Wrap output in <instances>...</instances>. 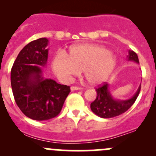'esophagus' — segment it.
I'll list each match as a JSON object with an SVG mask.
<instances>
[{
  "instance_id": "34e87169",
  "label": "esophagus",
  "mask_w": 156,
  "mask_h": 156,
  "mask_svg": "<svg viewBox=\"0 0 156 156\" xmlns=\"http://www.w3.org/2000/svg\"><path fill=\"white\" fill-rule=\"evenodd\" d=\"M82 88L80 87H76V86H72L71 87V90H81Z\"/></svg>"
}]
</instances>
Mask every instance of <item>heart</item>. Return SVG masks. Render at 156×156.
Masks as SVG:
<instances>
[{
	"label": "heart",
	"instance_id": "obj_1",
	"mask_svg": "<svg viewBox=\"0 0 156 156\" xmlns=\"http://www.w3.org/2000/svg\"><path fill=\"white\" fill-rule=\"evenodd\" d=\"M117 59L107 48L97 44H76L69 49V55L58 51L52 59V68L60 81L69 82L82 70L90 84L103 83L112 73Z\"/></svg>",
	"mask_w": 156,
	"mask_h": 156
}]
</instances>
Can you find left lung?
<instances>
[{
	"instance_id": "8db88e82",
	"label": "left lung",
	"mask_w": 156,
	"mask_h": 156,
	"mask_svg": "<svg viewBox=\"0 0 156 156\" xmlns=\"http://www.w3.org/2000/svg\"><path fill=\"white\" fill-rule=\"evenodd\" d=\"M128 60L139 63L138 56L135 52L129 50L127 56ZM141 85H140L136 94L130 99L127 100H117L112 97L108 90V84L104 82L103 85L96 88L97 97L93 103H90V108L94 114L103 119H109L123 114L128 110L134 103L140 91Z\"/></svg>"
}]
</instances>
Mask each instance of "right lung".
I'll return each mask as SVG.
<instances>
[{"mask_svg": "<svg viewBox=\"0 0 156 156\" xmlns=\"http://www.w3.org/2000/svg\"><path fill=\"white\" fill-rule=\"evenodd\" d=\"M48 40L32 41L23 48L11 69V87L18 107L28 118L45 121L61 112L70 87L44 79L42 69L48 61Z\"/></svg>", "mask_w": 156, "mask_h": 156, "instance_id": "obj_1", "label": "right lung"}]
</instances>
